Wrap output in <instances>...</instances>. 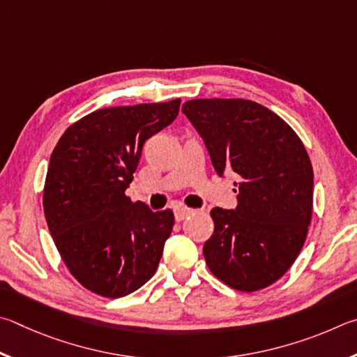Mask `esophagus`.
Returning <instances> with one entry per match:
<instances>
[{"mask_svg":"<svg viewBox=\"0 0 357 357\" xmlns=\"http://www.w3.org/2000/svg\"><path fill=\"white\" fill-rule=\"evenodd\" d=\"M195 213V210L188 208V207H183V205H178V207L174 208V216H175V221H183L185 218H188L190 215Z\"/></svg>","mask_w":357,"mask_h":357,"instance_id":"obj_1","label":"esophagus"}]
</instances>
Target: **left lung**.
Listing matches in <instances>:
<instances>
[{"mask_svg": "<svg viewBox=\"0 0 357 357\" xmlns=\"http://www.w3.org/2000/svg\"><path fill=\"white\" fill-rule=\"evenodd\" d=\"M183 114L205 141L218 175L232 171L235 210H211L210 271L240 291H257L295 264L312 220L314 171L303 141L265 106L245 98H196Z\"/></svg>", "mask_w": 357, "mask_h": 357, "instance_id": "1", "label": "left lung"}]
</instances>
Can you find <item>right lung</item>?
Masks as SVG:
<instances>
[{"label": "right lung", "instance_id": "obj_1", "mask_svg": "<svg viewBox=\"0 0 357 357\" xmlns=\"http://www.w3.org/2000/svg\"><path fill=\"white\" fill-rule=\"evenodd\" d=\"M180 98L97 109L72 123L50 158L43 211L72 276L96 295L122 298L153 276L174 213L131 202L142 146L178 114Z\"/></svg>", "mask_w": 357, "mask_h": 357}]
</instances>
